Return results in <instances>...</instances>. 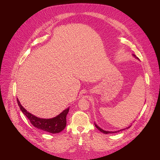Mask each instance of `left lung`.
<instances>
[{
    "label": "left lung",
    "mask_w": 160,
    "mask_h": 160,
    "mask_svg": "<svg viewBox=\"0 0 160 160\" xmlns=\"http://www.w3.org/2000/svg\"><path fill=\"white\" fill-rule=\"evenodd\" d=\"M133 56H135H135L134 55V54H133ZM136 58V57H135ZM95 124V126H96V127L99 130V131H101V132H102L103 133H106V134H107V133H117V132H120V131H122V130H118V131H115V132H110V131H106V130H102V128H101L99 127H98L96 123H94ZM131 127V125H130L128 127H127V128H130ZM126 129V128H125ZM123 130H125V129H123Z\"/></svg>",
    "instance_id": "obj_1"
}]
</instances>
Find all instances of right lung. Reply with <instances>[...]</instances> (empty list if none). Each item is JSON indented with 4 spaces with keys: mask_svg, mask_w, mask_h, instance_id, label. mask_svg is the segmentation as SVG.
<instances>
[{
    "mask_svg": "<svg viewBox=\"0 0 160 160\" xmlns=\"http://www.w3.org/2000/svg\"><path fill=\"white\" fill-rule=\"evenodd\" d=\"M18 106L22 113L29 119L31 123L36 128L51 133H58L64 129L66 125V115L69 111V108L64 110L57 117L50 118L44 119L38 118L30 112H28L21 106L20 102L17 98Z\"/></svg>",
    "mask_w": 160,
    "mask_h": 160,
    "instance_id": "1",
    "label": "right lung"
}]
</instances>
